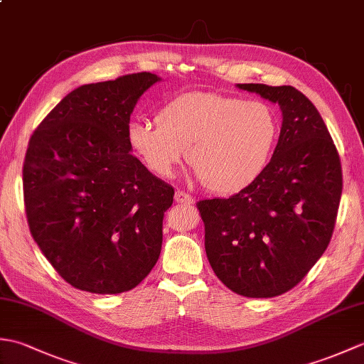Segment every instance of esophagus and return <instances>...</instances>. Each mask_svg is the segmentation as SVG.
<instances>
[{"label": "esophagus", "mask_w": 364, "mask_h": 364, "mask_svg": "<svg viewBox=\"0 0 364 364\" xmlns=\"http://www.w3.org/2000/svg\"><path fill=\"white\" fill-rule=\"evenodd\" d=\"M175 202L191 205V203H194V198H192L189 194H186V192L178 189V191H175Z\"/></svg>", "instance_id": "obj_1"}]
</instances>
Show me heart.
<instances>
[{
    "label": "heart",
    "mask_w": 364,
    "mask_h": 364,
    "mask_svg": "<svg viewBox=\"0 0 364 364\" xmlns=\"http://www.w3.org/2000/svg\"><path fill=\"white\" fill-rule=\"evenodd\" d=\"M156 122H134L129 145L151 172L170 176L184 159L214 192L235 194L264 173L275 149L278 117L261 100L191 92L170 100Z\"/></svg>",
    "instance_id": "obj_1"
}]
</instances>
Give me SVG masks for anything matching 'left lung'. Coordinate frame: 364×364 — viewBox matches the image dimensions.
<instances>
[{"label":"left lung","instance_id":"obj_1","mask_svg":"<svg viewBox=\"0 0 364 364\" xmlns=\"http://www.w3.org/2000/svg\"><path fill=\"white\" fill-rule=\"evenodd\" d=\"M278 103L283 122L267 168L228 198L197 203L219 280L244 297H275L301 282L333 235L341 161L319 111L292 86L237 84Z\"/></svg>","mask_w":364,"mask_h":364}]
</instances>
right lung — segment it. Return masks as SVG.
Segmentation results:
<instances>
[{"label": "right lung", "instance_id": "obj_1", "mask_svg": "<svg viewBox=\"0 0 364 364\" xmlns=\"http://www.w3.org/2000/svg\"><path fill=\"white\" fill-rule=\"evenodd\" d=\"M161 78L142 72L72 90L31 136L23 194L34 241L73 288L120 294L156 264L173 188L131 154L129 117Z\"/></svg>", "mask_w": 364, "mask_h": 364}]
</instances>
